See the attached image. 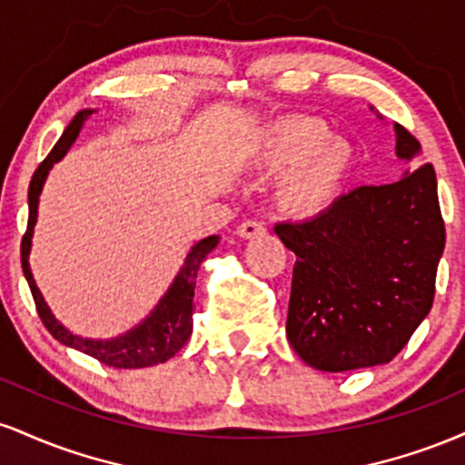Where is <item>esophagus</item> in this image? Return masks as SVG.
I'll return each instance as SVG.
<instances>
[{"label":"esophagus","instance_id":"obj_1","mask_svg":"<svg viewBox=\"0 0 465 465\" xmlns=\"http://www.w3.org/2000/svg\"><path fill=\"white\" fill-rule=\"evenodd\" d=\"M236 233L244 240L258 238V236H262V233H264V227H262V223H258V221H244L242 225H238Z\"/></svg>","mask_w":465,"mask_h":465}]
</instances>
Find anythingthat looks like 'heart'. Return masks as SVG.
I'll list each match as a JSON object with an SVG mask.
<instances>
[{"label":"heart","mask_w":465,"mask_h":465,"mask_svg":"<svg viewBox=\"0 0 465 465\" xmlns=\"http://www.w3.org/2000/svg\"><path fill=\"white\" fill-rule=\"evenodd\" d=\"M247 165L282 173L275 185L277 210L297 223L323 216L339 199L354 165L351 146L330 137L325 122L295 115L277 120L249 143Z\"/></svg>","instance_id":"1"}]
</instances>
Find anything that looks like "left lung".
<instances>
[{
  "instance_id": "left-lung-1",
  "label": "left lung",
  "mask_w": 465,
  "mask_h": 465,
  "mask_svg": "<svg viewBox=\"0 0 465 465\" xmlns=\"http://www.w3.org/2000/svg\"><path fill=\"white\" fill-rule=\"evenodd\" d=\"M393 131L398 159L421 162L420 142ZM275 233L297 255L286 336L314 370L385 365L430 312L446 244L430 163L396 183L361 185L323 216L280 223Z\"/></svg>"
}]
</instances>
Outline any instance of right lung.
Instances as JSON below:
<instances>
[{
    "instance_id": "right-lung-1",
    "label": "right lung",
    "mask_w": 465,
    "mask_h": 465,
    "mask_svg": "<svg viewBox=\"0 0 465 465\" xmlns=\"http://www.w3.org/2000/svg\"><path fill=\"white\" fill-rule=\"evenodd\" d=\"M92 114L94 109L78 111L76 117L69 122L65 133L61 135V140L52 148V153L47 154L39 168L35 170V174H32L28 188V229H25L24 240H21V266H24V275L28 280L41 322H44L47 332L54 336L58 343L83 351L87 356H94L95 361L104 362L109 367H117V370H140V367H153L173 359L188 343L192 334V312H194L192 297H194L196 275H199L203 260L210 255V251L216 249L221 238L207 236L199 240L190 249L188 258H185L177 277H174V282L165 291V295L159 300L157 306L153 308L151 314L146 319H142L135 328L126 330L124 334L114 336V339H87V336L74 334L72 330H67L65 325L58 322L54 312L50 311V306L44 300V295H41L39 286H36L28 258L32 249V236H35L36 214H39V196L44 192L47 174H50L52 165L65 157L72 143L76 142L84 120Z\"/></svg>"
}]
</instances>
